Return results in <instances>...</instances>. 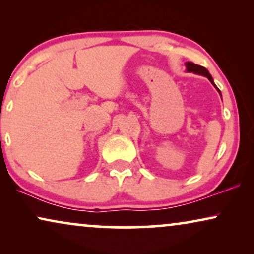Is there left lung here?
I'll use <instances>...</instances> for the list:
<instances>
[{"mask_svg": "<svg viewBox=\"0 0 254 254\" xmlns=\"http://www.w3.org/2000/svg\"><path fill=\"white\" fill-rule=\"evenodd\" d=\"M185 65H186V70L189 71V72H194V74H197V75H202V76H206V77H207V78L209 79V81H210L211 84H213V85L215 86V88H216V90H217L218 92H220V95H221V91H220V90H218L217 86L215 85V83H214V79H213V77H211V75L209 74V71H208L206 68L202 67V65H199V64H193V62H186Z\"/></svg>", "mask_w": 254, "mask_h": 254, "instance_id": "obj_1", "label": "left lung"}]
</instances>
